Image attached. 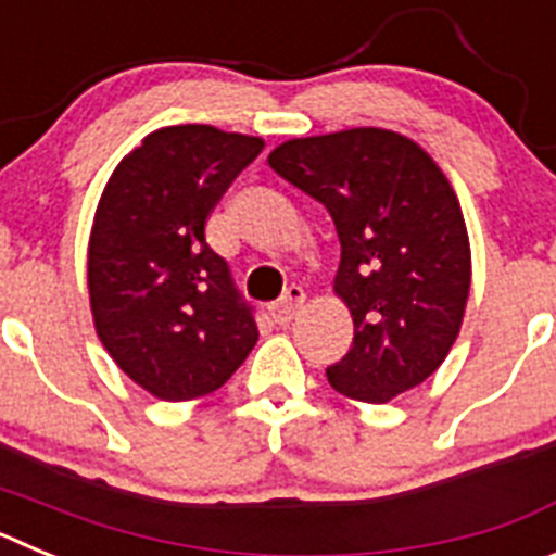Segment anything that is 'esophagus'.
Instances as JSON below:
<instances>
[{"label": "esophagus", "mask_w": 556, "mask_h": 556, "mask_svg": "<svg viewBox=\"0 0 556 556\" xmlns=\"http://www.w3.org/2000/svg\"><path fill=\"white\" fill-rule=\"evenodd\" d=\"M303 303H306V292L301 287H292L287 294H283L281 301L273 306V317L275 323H289L294 314L301 312Z\"/></svg>", "instance_id": "obj_1"}]
</instances>
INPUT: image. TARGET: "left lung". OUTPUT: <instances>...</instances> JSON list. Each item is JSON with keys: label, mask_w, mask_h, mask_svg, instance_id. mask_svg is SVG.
I'll return each mask as SVG.
<instances>
[{"label": "left lung", "mask_w": 556, "mask_h": 556, "mask_svg": "<svg viewBox=\"0 0 556 556\" xmlns=\"http://www.w3.org/2000/svg\"><path fill=\"white\" fill-rule=\"evenodd\" d=\"M267 164L326 205L342 244L333 292L353 342L328 384L365 404L424 384L459 337L470 294L468 228L445 172L384 127L289 139Z\"/></svg>", "instance_id": "8db88e82"}]
</instances>
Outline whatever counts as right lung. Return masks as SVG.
<instances>
[{
    "mask_svg": "<svg viewBox=\"0 0 556 556\" xmlns=\"http://www.w3.org/2000/svg\"><path fill=\"white\" fill-rule=\"evenodd\" d=\"M264 139L211 125L150 132L108 178L88 236V301L105 351L161 401L203 397L258 328L205 223Z\"/></svg>",
    "mask_w": 556,
    "mask_h": 556,
    "instance_id": "right-lung-1",
    "label": "right lung"
}]
</instances>
